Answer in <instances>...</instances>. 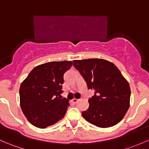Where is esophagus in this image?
I'll use <instances>...</instances> for the list:
<instances>
[{"mask_svg": "<svg viewBox=\"0 0 149 149\" xmlns=\"http://www.w3.org/2000/svg\"><path fill=\"white\" fill-rule=\"evenodd\" d=\"M79 101V100H78V99H76V98H74V99H73V100H71V102H72V103H74V104H76V103H77Z\"/></svg>", "mask_w": 149, "mask_h": 149, "instance_id": "1", "label": "esophagus"}]
</instances>
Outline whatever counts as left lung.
I'll use <instances>...</instances> for the list:
<instances>
[{
    "mask_svg": "<svg viewBox=\"0 0 149 149\" xmlns=\"http://www.w3.org/2000/svg\"><path fill=\"white\" fill-rule=\"evenodd\" d=\"M88 89L94 95L88 100V109L82 116L88 123L100 127H109L122 120L130 107V88L127 81L112 63L91 58L73 61Z\"/></svg>",
    "mask_w": 149,
    "mask_h": 149,
    "instance_id": "obj_1",
    "label": "left lung"
}]
</instances>
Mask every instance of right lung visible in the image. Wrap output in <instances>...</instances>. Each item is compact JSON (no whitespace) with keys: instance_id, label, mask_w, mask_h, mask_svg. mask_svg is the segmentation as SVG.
I'll use <instances>...</instances> for the list:
<instances>
[{"instance_id":"1","label":"right lung","mask_w":149,"mask_h":149,"mask_svg":"<svg viewBox=\"0 0 149 149\" xmlns=\"http://www.w3.org/2000/svg\"><path fill=\"white\" fill-rule=\"evenodd\" d=\"M71 61L49 62L37 65L20 86V106L28 121L39 128L55 124L65 116L68 100L61 99L63 75Z\"/></svg>"}]
</instances>
